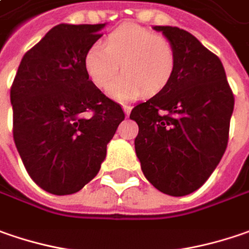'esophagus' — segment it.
I'll use <instances>...</instances> for the list:
<instances>
[{
	"mask_svg": "<svg viewBox=\"0 0 249 249\" xmlns=\"http://www.w3.org/2000/svg\"><path fill=\"white\" fill-rule=\"evenodd\" d=\"M123 110H124V115H126V116H129V115H130V112H131V106L123 105Z\"/></svg>",
	"mask_w": 249,
	"mask_h": 249,
	"instance_id": "1",
	"label": "esophagus"
}]
</instances>
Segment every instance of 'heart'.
Returning <instances> with one entry per match:
<instances>
[{"mask_svg": "<svg viewBox=\"0 0 249 249\" xmlns=\"http://www.w3.org/2000/svg\"><path fill=\"white\" fill-rule=\"evenodd\" d=\"M124 74L118 80V64ZM85 70L91 81L118 101L139 93H156L174 74L177 52L167 37L139 25H123L112 32L104 44H92L85 54Z\"/></svg>", "mask_w": 249, "mask_h": 249, "instance_id": "1", "label": "heart"}]
</instances>
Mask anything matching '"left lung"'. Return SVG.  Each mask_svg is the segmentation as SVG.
I'll use <instances>...</instances> for the list:
<instances>
[{"mask_svg": "<svg viewBox=\"0 0 249 249\" xmlns=\"http://www.w3.org/2000/svg\"><path fill=\"white\" fill-rule=\"evenodd\" d=\"M154 29L174 44L177 64L167 85L131 110L139 124L134 148L154 188L185 196L209 179L227 148L234 95L220 58L193 35Z\"/></svg>", "mask_w": 249, "mask_h": 249, "instance_id": "obj_1", "label": "left lung"}]
</instances>
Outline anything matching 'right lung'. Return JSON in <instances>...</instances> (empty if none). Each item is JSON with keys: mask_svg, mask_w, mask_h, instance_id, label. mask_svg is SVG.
Here are the masks:
<instances>
[{"mask_svg": "<svg viewBox=\"0 0 249 249\" xmlns=\"http://www.w3.org/2000/svg\"><path fill=\"white\" fill-rule=\"evenodd\" d=\"M104 26H54L23 56L11 87L19 156L32 179L53 195L78 192L96 177L124 119L84 64Z\"/></svg>", "mask_w": 249, "mask_h": 249, "instance_id": "add662e5", "label": "right lung"}]
</instances>
